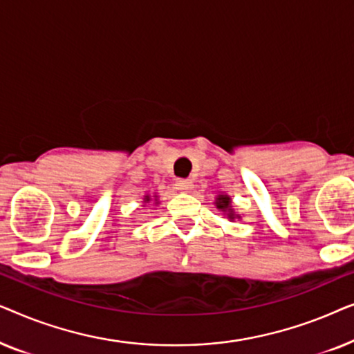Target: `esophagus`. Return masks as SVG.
<instances>
[{"label": "esophagus", "mask_w": 354, "mask_h": 354, "mask_svg": "<svg viewBox=\"0 0 354 354\" xmlns=\"http://www.w3.org/2000/svg\"><path fill=\"white\" fill-rule=\"evenodd\" d=\"M176 187L178 192H192L193 183H192V180H188V178H178V180L176 182Z\"/></svg>", "instance_id": "34e87169"}]
</instances>
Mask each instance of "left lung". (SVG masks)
Masks as SVG:
<instances>
[{
    "instance_id": "1",
    "label": "left lung",
    "mask_w": 354,
    "mask_h": 354,
    "mask_svg": "<svg viewBox=\"0 0 354 354\" xmlns=\"http://www.w3.org/2000/svg\"><path fill=\"white\" fill-rule=\"evenodd\" d=\"M216 206H217V209H221L222 212H225L227 217H229L230 221L240 219V216L235 214V211L232 209V200H230V196L219 195V196L216 198Z\"/></svg>"
}]
</instances>
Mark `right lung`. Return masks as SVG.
Segmentation results:
<instances>
[{
  "label": "right lung",
  "instance_id": "1",
  "mask_svg": "<svg viewBox=\"0 0 354 354\" xmlns=\"http://www.w3.org/2000/svg\"><path fill=\"white\" fill-rule=\"evenodd\" d=\"M149 201H151V196H149V195H147V196L143 198V203H149Z\"/></svg>",
  "mask_w": 354,
  "mask_h": 354
}]
</instances>
